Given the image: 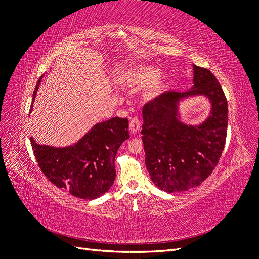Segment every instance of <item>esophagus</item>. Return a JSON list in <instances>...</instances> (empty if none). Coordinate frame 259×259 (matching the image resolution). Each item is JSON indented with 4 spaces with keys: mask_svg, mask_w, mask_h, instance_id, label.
<instances>
[{
    "mask_svg": "<svg viewBox=\"0 0 259 259\" xmlns=\"http://www.w3.org/2000/svg\"><path fill=\"white\" fill-rule=\"evenodd\" d=\"M140 128V121L137 116L132 117L130 121V130L132 133H137Z\"/></svg>",
    "mask_w": 259,
    "mask_h": 259,
    "instance_id": "1",
    "label": "esophagus"
}]
</instances>
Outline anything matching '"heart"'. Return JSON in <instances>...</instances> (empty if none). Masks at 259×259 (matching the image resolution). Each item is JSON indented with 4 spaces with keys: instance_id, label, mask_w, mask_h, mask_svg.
<instances>
[{
    "instance_id": "1",
    "label": "heart",
    "mask_w": 259,
    "mask_h": 259,
    "mask_svg": "<svg viewBox=\"0 0 259 259\" xmlns=\"http://www.w3.org/2000/svg\"><path fill=\"white\" fill-rule=\"evenodd\" d=\"M156 75V70H154L151 67H142L137 69L136 71L133 74V77H134V81L137 83H142V84H147L149 82H151ZM161 80H156L154 83V89H158L161 85Z\"/></svg>"
}]
</instances>
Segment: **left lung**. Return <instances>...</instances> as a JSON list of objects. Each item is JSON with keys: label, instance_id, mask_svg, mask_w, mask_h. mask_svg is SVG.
Wrapping results in <instances>:
<instances>
[{"label": "left lung", "instance_id": "1", "mask_svg": "<svg viewBox=\"0 0 259 259\" xmlns=\"http://www.w3.org/2000/svg\"><path fill=\"white\" fill-rule=\"evenodd\" d=\"M193 89L165 92L143 108L146 166L155 186L166 192L186 191L211 174L221 159L228 127V104L215 75L193 65ZM205 95L212 103L209 119L188 127L177 117L179 99Z\"/></svg>", "mask_w": 259, "mask_h": 259}]
</instances>
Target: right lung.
<instances>
[{
  "instance_id": "obj_1",
  "label": "right lung",
  "mask_w": 259,
  "mask_h": 259,
  "mask_svg": "<svg viewBox=\"0 0 259 259\" xmlns=\"http://www.w3.org/2000/svg\"><path fill=\"white\" fill-rule=\"evenodd\" d=\"M38 80L33 92L32 110ZM130 138L126 117H112L96 124L80 142L67 148L37 145L30 138L36 162L43 174L73 197L93 200L105 194L115 178L114 158L124 140Z\"/></svg>"
}]
</instances>
